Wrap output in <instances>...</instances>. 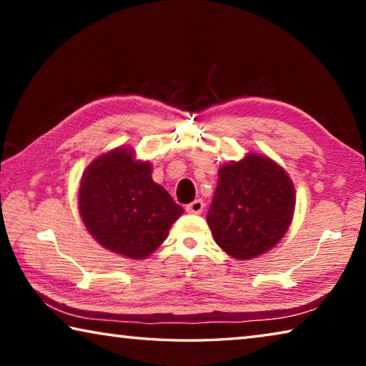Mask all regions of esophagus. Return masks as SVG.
<instances>
[{
  "label": "esophagus",
  "mask_w": 366,
  "mask_h": 366,
  "mask_svg": "<svg viewBox=\"0 0 366 366\" xmlns=\"http://www.w3.org/2000/svg\"><path fill=\"white\" fill-rule=\"evenodd\" d=\"M203 208H205V203H203V200H200V198H198V200H195V202L189 203V205L185 207L187 213H190V214H200L203 212Z\"/></svg>",
  "instance_id": "34e87169"
}]
</instances>
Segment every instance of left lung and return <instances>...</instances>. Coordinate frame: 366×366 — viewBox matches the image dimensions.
I'll return each mask as SVG.
<instances>
[{
	"instance_id": "left-lung-1",
	"label": "left lung",
	"mask_w": 366,
	"mask_h": 366,
	"mask_svg": "<svg viewBox=\"0 0 366 366\" xmlns=\"http://www.w3.org/2000/svg\"><path fill=\"white\" fill-rule=\"evenodd\" d=\"M294 212L295 189L286 169L250 152L219 168L207 222L219 249L244 262L280 244Z\"/></svg>"
}]
</instances>
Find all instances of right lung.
I'll return each instance as SVG.
<instances>
[{
	"label": "right lung",
	"instance_id": "add662e5",
	"mask_svg": "<svg viewBox=\"0 0 366 366\" xmlns=\"http://www.w3.org/2000/svg\"><path fill=\"white\" fill-rule=\"evenodd\" d=\"M152 172L150 161L117 147L92 161L80 179L77 205L86 231L124 258L150 257L184 213Z\"/></svg>",
	"mask_w": 366,
	"mask_h": 366
}]
</instances>
